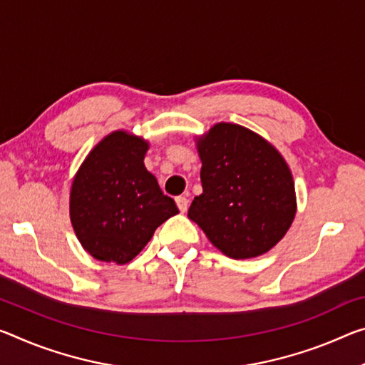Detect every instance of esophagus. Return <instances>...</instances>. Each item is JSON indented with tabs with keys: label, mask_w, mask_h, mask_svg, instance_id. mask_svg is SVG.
<instances>
[{
	"label": "esophagus",
	"mask_w": 365,
	"mask_h": 365,
	"mask_svg": "<svg viewBox=\"0 0 365 365\" xmlns=\"http://www.w3.org/2000/svg\"><path fill=\"white\" fill-rule=\"evenodd\" d=\"M175 203L178 206V210H180V212H187V210H188V200L185 198V196H177Z\"/></svg>",
	"instance_id": "34e87169"
}]
</instances>
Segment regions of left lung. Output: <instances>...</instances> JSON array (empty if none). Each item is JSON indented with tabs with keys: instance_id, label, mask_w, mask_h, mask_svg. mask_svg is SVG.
I'll return each instance as SVG.
<instances>
[{
	"instance_id": "1",
	"label": "left lung",
	"mask_w": 365,
	"mask_h": 365,
	"mask_svg": "<svg viewBox=\"0 0 365 365\" xmlns=\"http://www.w3.org/2000/svg\"><path fill=\"white\" fill-rule=\"evenodd\" d=\"M203 193L188 217L234 259L269 252L296 216L292 173L274 146L252 130L217 123L196 141Z\"/></svg>"
}]
</instances>
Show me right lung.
<instances>
[{"mask_svg": "<svg viewBox=\"0 0 365 365\" xmlns=\"http://www.w3.org/2000/svg\"><path fill=\"white\" fill-rule=\"evenodd\" d=\"M148 141L113 131L79 167L69 195V217L81 245L101 262L130 263L154 230L178 214L170 196L144 167Z\"/></svg>", "mask_w": 365, "mask_h": 365, "instance_id": "add662e5", "label": "right lung"}]
</instances>
